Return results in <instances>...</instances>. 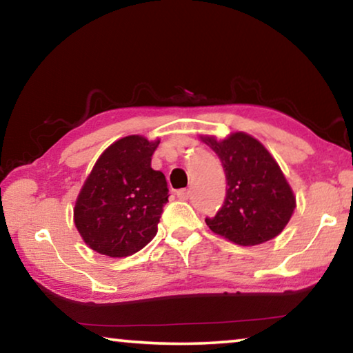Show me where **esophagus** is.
<instances>
[{
	"label": "esophagus",
	"mask_w": 353,
	"mask_h": 353,
	"mask_svg": "<svg viewBox=\"0 0 353 353\" xmlns=\"http://www.w3.org/2000/svg\"><path fill=\"white\" fill-rule=\"evenodd\" d=\"M176 194H177L179 199H188L190 198V190L188 188H182V190H179Z\"/></svg>",
	"instance_id": "esophagus-1"
}]
</instances>
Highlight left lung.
<instances>
[{
    "instance_id": "obj_1",
    "label": "left lung",
    "mask_w": 353,
    "mask_h": 353,
    "mask_svg": "<svg viewBox=\"0 0 353 353\" xmlns=\"http://www.w3.org/2000/svg\"><path fill=\"white\" fill-rule=\"evenodd\" d=\"M221 160L226 198L207 226L237 245L253 247L276 237L295 209L292 188L270 152L243 132L218 141L201 137Z\"/></svg>"
}]
</instances>
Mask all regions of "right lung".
<instances>
[{
  "label": "right lung",
  "instance_id": "1",
  "mask_svg": "<svg viewBox=\"0 0 353 353\" xmlns=\"http://www.w3.org/2000/svg\"><path fill=\"white\" fill-rule=\"evenodd\" d=\"M159 143L130 135L99 157L74 209L75 226L89 248L125 257L155 237L170 196L165 174L150 168Z\"/></svg>",
  "mask_w": 353,
  "mask_h": 353
}]
</instances>
